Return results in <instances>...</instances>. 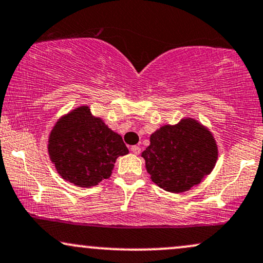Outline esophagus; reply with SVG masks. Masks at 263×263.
Masks as SVG:
<instances>
[{
    "label": "esophagus",
    "instance_id": "obj_1",
    "mask_svg": "<svg viewBox=\"0 0 263 263\" xmlns=\"http://www.w3.org/2000/svg\"><path fill=\"white\" fill-rule=\"evenodd\" d=\"M131 152L134 154H136V156H137V154H140L141 153V148L138 147V145H132L131 147Z\"/></svg>",
    "mask_w": 263,
    "mask_h": 263
}]
</instances>
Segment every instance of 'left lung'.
<instances>
[{
    "label": "left lung",
    "instance_id": "1",
    "mask_svg": "<svg viewBox=\"0 0 263 263\" xmlns=\"http://www.w3.org/2000/svg\"><path fill=\"white\" fill-rule=\"evenodd\" d=\"M149 142L141 157L152 181L167 192L189 191L216 166V138L194 118L185 116L175 125H163L151 135Z\"/></svg>",
    "mask_w": 263,
    "mask_h": 263
}]
</instances>
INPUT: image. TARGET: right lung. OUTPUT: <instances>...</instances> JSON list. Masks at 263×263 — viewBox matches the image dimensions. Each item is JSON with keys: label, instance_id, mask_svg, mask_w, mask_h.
<instances>
[{"label": "right lung", "instance_id": "right-lung-1", "mask_svg": "<svg viewBox=\"0 0 263 263\" xmlns=\"http://www.w3.org/2000/svg\"><path fill=\"white\" fill-rule=\"evenodd\" d=\"M47 153L63 180L93 187L111 176L119 157L128 149L118 132L81 105L58 119L47 138Z\"/></svg>", "mask_w": 263, "mask_h": 263}]
</instances>
